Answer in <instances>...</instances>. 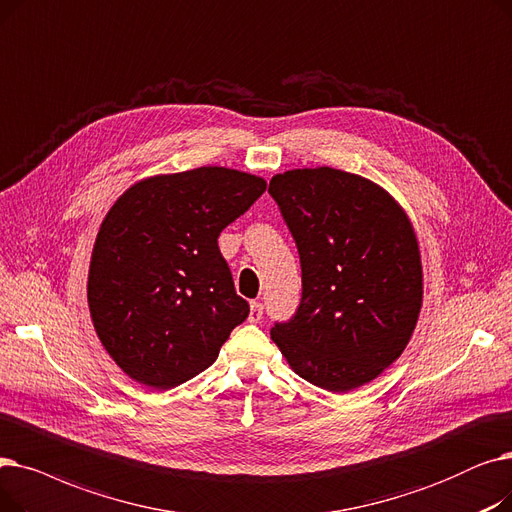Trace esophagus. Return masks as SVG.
Returning a JSON list of instances; mask_svg holds the SVG:
<instances>
[{"instance_id":"34e87169","label":"esophagus","mask_w":512,"mask_h":512,"mask_svg":"<svg viewBox=\"0 0 512 512\" xmlns=\"http://www.w3.org/2000/svg\"><path fill=\"white\" fill-rule=\"evenodd\" d=\"M262 314H264V306H262L260 302H252V304H250V316H248V321H250V323H260V321H262Z\"/></svg>"}]
</instances>
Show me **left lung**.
Segmentation results:
<instances>
[{
    "label": "left lung",
    "instance_id": "1",
    "mask_svg": "<svg viewBox=\"0 0 512 512\" xmlns=\"http://www.w3.org/2000/svg\"><path fill=\"white\" fill-rule=\"evenodd\" d=\"M269 193L296 241L302 298L271 329L302 379L346 394L406 348L423 302L419 243L396 200L344 170L296 168Z\"/></svg>",
    "mask_w": 512,
    "mask_h": 512
}]
</instances>
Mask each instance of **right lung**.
Returning <instances> with one entry per match:
<instances>
[{"label": "right lung", "instance_id": "obj_1", "mask_svg": "<svg viewBox=\"0 0 512 512\" xmlns=\"http://www.w3.org/2000/svg\"><path fill=\"white\" fill-rule=\"evenodd\" d=\"M264 179L202 166L135 183L106 214L87 283L93 327L131 379L170 389L206 371L248 319L218 235Z\"/></svg>", "mask_w": 512, "mask_h": 512}]
</instances>
